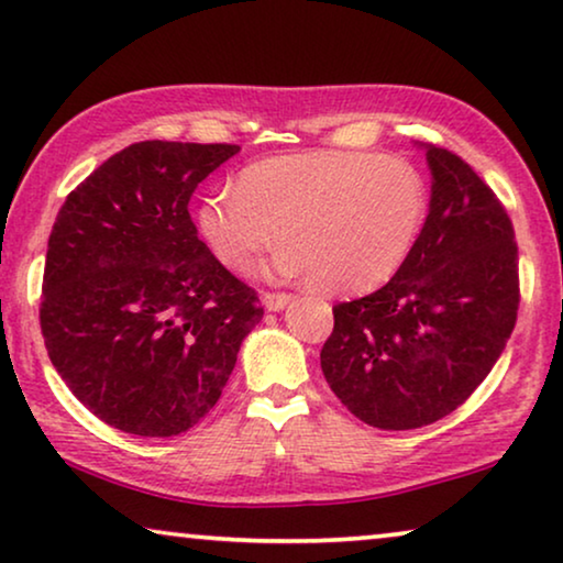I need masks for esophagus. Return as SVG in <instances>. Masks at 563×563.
Wrapping results in <instances>:
<instances>
[{
	"instance_id": "34e87169",
	"label": "esophagus",
	"mask_w": 563,
	"mask_h": 563,
	"mask_svg": "<svg viewBox=\"0 0 563 563\" xmlns=\"http://www.w3.org/2000/svg\"><path fill=\"white\" fill-rule=\"evenodd\" d=\"M263 300H265L267 311H283V308L292 300V296H290V292H273V290H267L265 296H263Z\"/></svg>"
}]
</instances>
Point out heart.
Masks as SVG:
<instances>
[{"label": "heart", "instance_id": "obj_1", "mask_svg": "<svg viewBox=\"0 0 563 563\" xmlns=\"http://www.w3.org/2000/svg\"><path fill=\"white\" fill-rule=\"evenodd\" d=\"M423 186L408 163L369 153L278 155L206 196L201 232L229 271H247L280 236V275H311L329 296L390 280L423 219Z\"/></svg>", "mask_w": 563, "mask_h": 563}]
</instances>
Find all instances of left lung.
<instances>
[{"mask_svg": "<svg viewBox=\"0 0 563 563\" xmlns=\"http://www.w3.org/2000/svg\"><path fill=\"white\" fill-rule=\"evenodd\" d=\"M431 209L398 273L334 306L321 350L331 390L383 431L421 429L456 410L516 329L518 244L493 188L446 147L426 145Z\"/></svg>", "mask_w": 563, "mask_h": 563, "instance_id": "left-lung-1", "label": "left lung"}]
</instances>
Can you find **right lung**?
<instances>
[{
    "instance_id": "right-lung-1",
    "label": "right lung",
    "mask_w": 563,
    "mask_h": 563,
    "mask_svg": "<svg viewBox=\"0 0 563 563\" xmlns=\"http://www.w3.org/2000/svg\"><path fill=\"white\" fill-rule=\"evenodd\" d=\"M240 145L145 140L66 196L47 240L41 329L68 390L134 437H178L217 406L255 288L199 240L188 201Z\"/></svg>"
}]
</instances>
